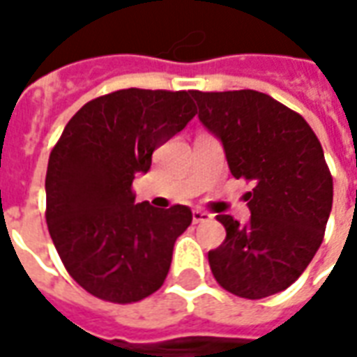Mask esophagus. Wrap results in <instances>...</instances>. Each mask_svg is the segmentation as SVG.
<instances>
[{
  "label": "esophagus",
  "mask_w": 357,
  "mask_h": 357,
  "mask_svg": "<svg viewBox=\"0 0 357 357\" xmlns=\"http://www.w3.org/2000/svg\"><path fill=\"white\" fill-rule=\"evenodd\" d=\"M210 220H212V214H210V212H204V210H193L195 224H201V222H210Z\"/></svg>",
  "instance_id": "esophagus-1"
}]
</instances>
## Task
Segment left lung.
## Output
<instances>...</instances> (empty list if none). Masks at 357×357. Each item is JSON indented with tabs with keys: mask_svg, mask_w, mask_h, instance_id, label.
I'll use <instances>...</instances> for the list:
<instances>
[{
	"mask_svg": "<svg viewBox=\"0 0 357 357\" xmlns=\"http://www.w3.org/2000/svg\"><path fill=\"white\" fill-rule=\"evenodd\" d=\"M191 95L202 124L224 143L233 178L255 183L245 195L247 225L216 216L225 241L208 252L212 275L241 298L284 291L317 252L333 206L321 143L298 112L255 89Z\"/></svg>",
	"mask_w": 357,
	"mask_h": 357,
	"instance_id": "obj_1",
	"label": "left lung"
}]
</instances>
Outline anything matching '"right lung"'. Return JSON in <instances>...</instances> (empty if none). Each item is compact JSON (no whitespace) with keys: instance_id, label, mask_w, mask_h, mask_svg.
<instances>
[{"instance_id":"1","label":"right lung","mask_w":357,"mask_h":357,"mask_svg":"<svg viewBox=\"0 0 357 357\" xmlns=\"http://www.w3.org/2000/svg\"><path fill=\"white\" fill-rule=\"evenodd\" d=\"M197 114L191 91L118 89L86 102L51 149L45 220L66 271L84 291L132 304L162 287L189 206L135 204L132 183L156 147Z\"/></svg>"}]
</instances>
